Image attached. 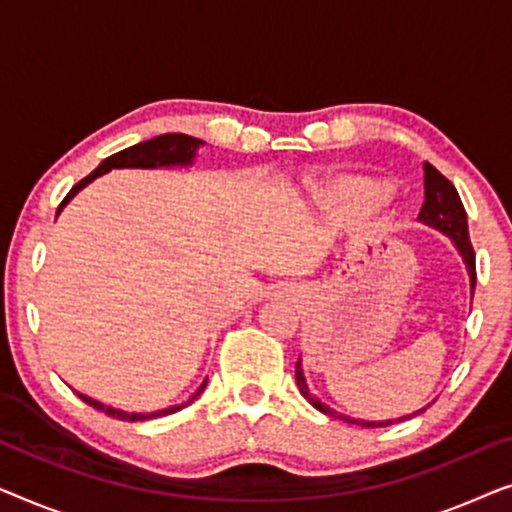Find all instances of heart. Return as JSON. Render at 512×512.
Instances as JSON below:
<instances>
[{"instance_id": "b5f03b06", "label": "heart", "mask_w": 512, "mask_h": 512, "mask_svg": "<svg viewBox=\"0 0 512 512\" xmlns=\"http://www.w3.org/2000/svg\"><path fill=\"white\" fill-rule=\"evenodd\" d=\"M338 193L340 198L354 202L356 207H370L384 198V186L368 179H347L340 184Z\"/></svg>"}]
</instances>
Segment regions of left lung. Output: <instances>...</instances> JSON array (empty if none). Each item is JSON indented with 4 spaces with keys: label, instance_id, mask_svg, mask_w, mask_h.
I'll return each mask as SVG.
<instances>
[{
    "label": "left lung",
    "instance_id": "obj_1",
    "mask_svg": "<svg viewBox=\"0 0 512 512\" xmlns=\"http://www.w3.org/2000/svg\"><path fill=\"white\" fill-rule=\"evenodd\" d=\"M419 221L429 223V226L443 230L445 235L452 237V242L457 244L461 258H464L468 275H471V289H475V251H473L471 237H468L466 209H464V205H461V198H459L457 188L452 186V181L443 177V174H440L431 163H424V205H422V209H419ZM296 382H298L300 394H303L307 401L314 405V408H317L319 412H324V415H328V417L347 419V422L368 426V429L370 426H377V429H380V426L394 424L391 419L389 422H363V419H349V417L338 415V412L331 408H326L319 398H314L310 391H307L300 361L296 363ZM419 412H424V410H419ZM410 417H401L398 422H403V419H410Z\"/></svg>",
    "mask_w": 512,
    "mask_h": 512
}]
</instances>
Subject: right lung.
<instances>
[{
	"label": "right lung",
	"instance_id": "add662e5",
	"mask_svg": "<svg viewBox=\"0 0 512 512\" xmlns=\"http://www.w3.org/2000/svg\"><path fill=\"white\" fill-rule=\"evenodd\" d=\"M202 142L195 137H188V135H179V132H170V135H160V137H153V139H146V142H139L135 146H130V149H123L114 153V156H109L107 160H102L100 167L93 170L88 174L86 179H81L79 184L72 186V191L65 195V200L60 202L58 207V214L62 212V207L67 205L69 200L74 198L76 193L81 191L83 186H88L90 181L100 177V174L114 170V167H165V165H188L195 156V149H198ZM207 384V382H205ZM205 384L195 391L193 398H198L202 394V389H205ZM81 398L83 403L93 405L95 410L104 412V415L109 417H116V419H123V422H142V419H151V417H163V415H172V412H177L181 408H186V405H177V408H167V410H160V412H151V415H142V412H125V410H116V408H109V405H104L100 401H93V398L83 396V394H76ZM191 398V401H193Z\"/></svg>",
	"mask_w": 512,
	"mask_h": 512
}]
</instances>
